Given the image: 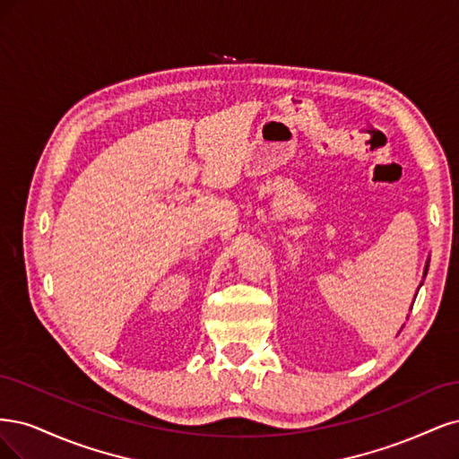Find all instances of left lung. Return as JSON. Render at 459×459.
<instances>
[{
    "instance_id": "1",
    "label": "left lung",
    "mask_w": 459,
    "mask_h": 459,
    "mask_svg": "<svg viewBox=\"0 0 459 459\" xmlns=\"http://www.w3.org/2000/svg\"><path fill=\"white\" fill-rule=\"evenodd\" d=\"M427 271H429V259H427V263H425V271H423V278L427 276ZM421 284H423V280H421ZM421 284H420V288H421ZM420 288H418V290H420ZM416 295H418V293H416ZM413 299H416V298H413ZM410 310H411V308H410Z\"/></svg>"
}]
</instances>
